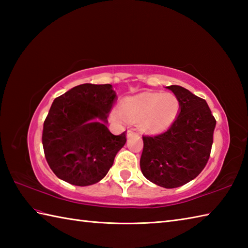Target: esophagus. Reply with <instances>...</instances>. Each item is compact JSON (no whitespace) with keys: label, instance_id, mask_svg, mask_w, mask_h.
Here are the masks:
<instances>
[{"label":"esophagus","instance_id":"obj_1","mask_svg":"<svg viewBox=\"0 0 248 248\" xmlns=\"http://www.w3.org/2000/svg\"><path fill=\"white\" fill-rule=\"evenodd\" d=\"M134 134V132L133 131H128V133H127V138L129 139V138H131V136H132Z\"/></svg>","mask_w":248,"mask_h":248}]
</instances>
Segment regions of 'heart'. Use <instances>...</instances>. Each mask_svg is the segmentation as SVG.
Segmentation results:
<instances>
[{"mask_svg": "<svg viewBox=\"0 0 248 248\" xmlns=\"http://www.w3.org/2000/svg\"><path fill=\"white\" fill-rule=\"evenodd\" d=\"M180 112V102L170 93H143L125 98L121 108L110 113L113 121L120 125L128 121H138L144 132H156L170 127Z\"/></svg>", "mask_w": 248, "mask_h": 248, "instance_id": "1", "label": "heart"}]
</instances>
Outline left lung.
I'll use <instances>...</instances> for the list:
<instances>
[{"label": "left lung", "mask_w": 248, "mask_h": 248, "mask_svg": "<svg viewBox=\"0 0 248 248\" xmlns=\"http://www.w3.org/2000/svg\"><path fill=\"white\" fill-rule=\"evenodd\" d=\"M166 88L178 98L180 112L165 132L143 136L140 164L149 181L175 188L192 181L207 164L217 121L205 100L182 86Z\"/></svg>", "instance_id": "left-lung-1"}]
</instances>
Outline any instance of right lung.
Segmentation results:
<instances>
[{"label":"right lung","instance_id":"1","mask_svg":"<svg viewBox=\"0 0 248 248\" xmlns=\"http://www.w3.org/2000/svg\"><path fill=\"white\" fill-rule=\"evenodd\" d=\"M117 94L110 84H82L57 97L44 123L43 146L57 178L78 186L99 182L124 146L107 127Z\"/></svg>","mask_w":248,"mask_h":248}]
</instances>
